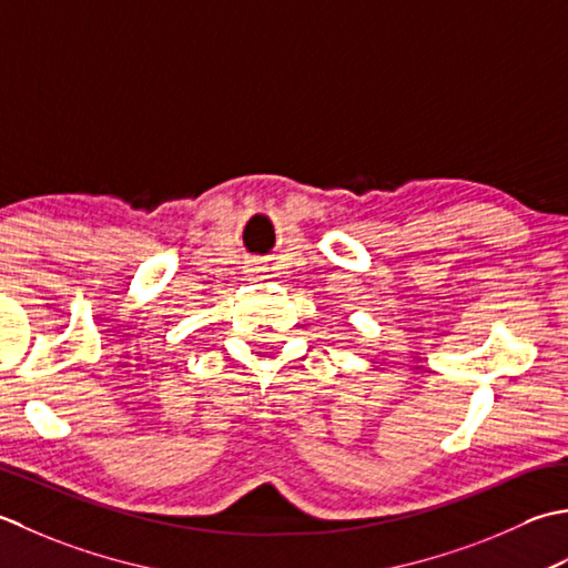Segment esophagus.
I'll list each match as a JSON object with an SVG mask.
<instances>
[{
  "label": "esophagus",
  "instance_id": "1",
  "mask_svg": "<svg viewBox=\"0 0 568 568\" xmlns=\"http://www.w3.org/2000/svg\"><path fill=\"white\" fill-rule=\"evenodd\" d=\"M250 272H252V280H264V276L260 274L262 270H250Z\"/></svg>",
  "mask_w": 568,
  "mask_h": 568
}]
</instances>
